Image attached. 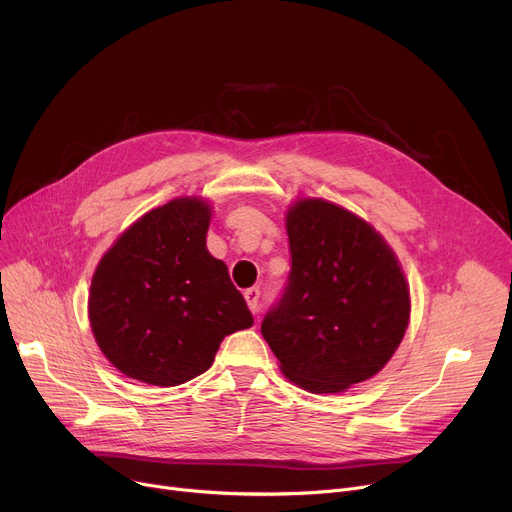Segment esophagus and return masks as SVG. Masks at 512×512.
I'll use <instances>...</instances> for the list:
<instances>
[{
  "label": "esophagus",
  "instance_id": "34e87169",
  "mask_svg": "<svg viewBox=\"0 0 512 512\" xmlns=\"http://www.w3.org/2000/svg\"><path fill=\"white\" fill-rule=\"evenodd\" d=\"M259 297H261L259 288H249V290H245V301H247V305H249L251 313H257V311H259V307H261Z\"/></svg>",
  "mask_w": 512,
  "mask_h": 512
}]
</instances>
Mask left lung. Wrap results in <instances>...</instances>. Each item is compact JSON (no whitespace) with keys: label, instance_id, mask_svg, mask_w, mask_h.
I'll return each mask as SVG.
<instances>
[{"label":"left lung","instance_id":"8db88e82","mask_svg":"<svg viewBox=\"0 0 512 512\" xmlns=\"http://www.w3.org/2000/svg\"><path fill=\"white\" fill-rule=\"evenodd\" d=\"M290 274L261 334L286 378L309 392L369 380L409 326V288L384 238L357 215L303 199L286 218Z\"/></svg>","mask_w":512,"mask_h":512}]
</instances>
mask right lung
I'll return each mask as SVG.
<instances>
[{
    "label": "right lung",
    "mask_w": 512,
    "mask_h": 512,
    "mask_svg": "<svg viewBox=\"0 0 512 512\" xmlns=\"http://www.w3.org/2000/svg\"><path fill=\"white\" fill-rule=\"evenodd\" d=\"M209 218L205 201L174 199L134 222L99 261L91 328L128 378L184 384L211 367L228 334L253 326L226 263L205 247Z\"/></svg>",
    "instance_id": "1"
}]
</instances>
